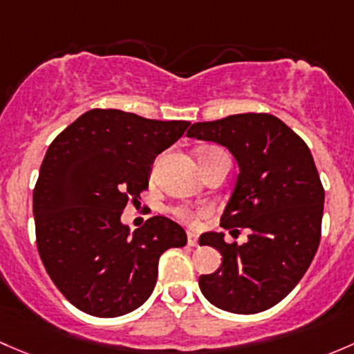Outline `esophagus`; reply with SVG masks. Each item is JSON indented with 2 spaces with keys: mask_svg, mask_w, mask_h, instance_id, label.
I'll return each mask as SVG.
<instances>
[{
  "mask_svg": "<svg viewBox=\"0 0 354 354\" xmlns=\"http://www.w3.org/2000/svg\"><path fill=\"white\" fill-rule=\"evenodd\" d=\"M187 243H189V247H192V249H196V247H199L198 235H196L194 232H189V233H187Z\"/></svg>",
  "mask_w": 354,
  "mask_h": 354,
  "instance_id": "1",
  "label": "esophagus"
}]
</instances>
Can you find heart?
<instances>
[{
  "instance_id": "heart-1",
  "label": "heart",
  "mask_w": 354,
  "mask_h": 354,
  "mask_svg": "<svg viewBox=\"0 0 354 354\" xmlns=\"http://www.w3.org/2000/svg\"><path fill=\"white\" fill-rule=\"evenodd\" d=\"M174 214L178 218V220L185 221V223H194L196 220H199V218H204L209 214V211L207 209H187V207H176L174 209Z\"/></svg>"
}]
</instances>
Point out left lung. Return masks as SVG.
<instances>
[{
    "label": "left lung",
    "instance_id": "obj_1",
    "mask_svg": "<svg viewBox=\"0 0 354 354\" xmlns=\"http://www.w3.org/2000/svg\"><path fill=\"white\" fill-rule=\"evenodd\" d=\"M187 136L233 153L240 174L220 223L232 236L236 228L249 232L242 245L227 243L223 233H204L223 262L199 278V288L221 310H268L298 285L319 249L324 187L312 153L281 119L264 112L196 122Z\"/></svg>",
    "mask_w": 354,
    "mask_h": 354
}]
</instances>
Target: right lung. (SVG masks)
<instances>
[{
  "label": "right lung",
  "mask_w": 354,
  "mask_h": 354,
  "mask_svg": "<svg viewBox=\"0 0 354 354\" xmlns=\"http://www.w3.org/2000/svg\"><path fill=\"white\" fill-rule=\"evenodd\" d=\"M189 124L92 109L49 145L34 187L35 240L47 274L82 312L136 310L155 288L160 256L187 243L169 218L153 216L131 235L121 214Z\"/></svg>",
  "instance_id": "right-lung-1"
}]
</instances>
